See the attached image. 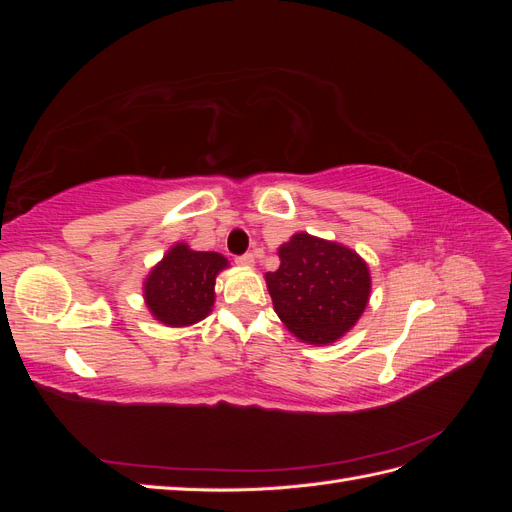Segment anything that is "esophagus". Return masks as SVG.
I'll list each match as a JSON object with an SVG mask.
<instances>
[{"instance_id": "1", "label": "esophagus", "mask_w": 512, "mask_h": 512, "mask_svg": "<svg viewBox=\"0 0 512 512\" xmlns=\"http://www.w3.org/2000/svg\"><path fill=\"white\" fill-rule=\"evenodd\" d=\"M235 262L239 267H254V254H243V256H237Z\"/></svg>"}]
</instances>
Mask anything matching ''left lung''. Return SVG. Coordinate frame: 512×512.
I'll return each instance as SVG.
<instances>
[{
  "label": "left lung",
  "instance_id": "8db88e82",
  "mask_svg": "<svg viewBox=\"0 0 512 512\" xmlns=\"http://www.w3.org/2000/svg\"><path fill=\"white\" fill-rule=\"evenodd\" d=\"M277 254L280 269L265 275L277 316L301 342H337L367 307V262L350 247L307 232L292 235Z\"/></svg>",
  "mask_w": 512,
  "mask_h": 512
}]
</instances>
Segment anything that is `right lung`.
<instances>
[{"label": "right lung", "mask_w": 512, "mask_h": 512, "mask_svg": "<svg viewBox=\"0 0 512 512\" xmlns=\"http://www.w3.org/2000/svg\"><path fill=\"white\" fill-rule=\"evenodd\" d=\"M228 267L218 252H194L175 243L143 284L151 316L166 327H190L209 316L215 301V277Z\"/></svg>", "instance_id": "add662e5"}]
</instances>
